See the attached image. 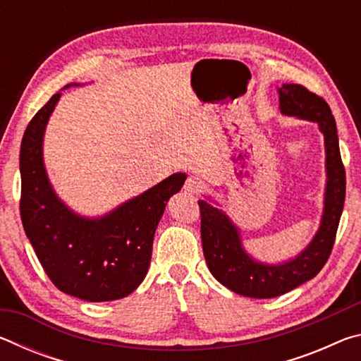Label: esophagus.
<instances>
[{"label":"esophagus","mask_w":361,"mask_h":361,"mask_svg":"<svg viewBox=\"0 0 361 361\" xmlns=\"http://www.w3.org/2000/svg\"><path fill=\"white\" fill-rule=\"evenodd\" d=\"M200 188H202V180L199 178V176H188V180L185 181V186H183V189H185L186 192L189 194H195L200 191Z\"/></svg>","instance_id":"obj_1"}]
</instances>
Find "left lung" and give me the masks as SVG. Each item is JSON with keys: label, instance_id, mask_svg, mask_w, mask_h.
<instances>
[{"label": "left lung", "instance_id": "obj_1", "mask_svg": "<svg viewBox=\"0 0 361 361\" xmlns=\"http://www.w3.org/2000/svg\"><path fill=\"white\" fill-rule=\"evenodd\" d=\"M280 113L317 122L325 140L326 186L319 231L295 258L269 264L255 259L242 243L240 229L212 197L200 199V235L209 271L219 283L237 295L267 299L288 293L314 279L325 266L334 245L336 231L344 209L345 170L341 161L336 121L328 103L299 84L277 87Z\"/></svg>", "mask_w": 361, "mask_h": 361}]
</instances>
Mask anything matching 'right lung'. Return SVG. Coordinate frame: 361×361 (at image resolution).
<instances>
[{
    "mask_svg": "<svg viewBox=\"0 0 361 361\" xmlns=\"http://www.w3.org/2000/svg\"><path fill=\"white\" fill-rule=\"evenodd\" d=\"M71 85L68 84L63 89ZM62 89V90H63ZM59 92L30 121L20 145V216L47 277L60 291L89 302L129 296L148 274L152 239L169 199L183 188L176 172L102 216L73 212L49 181L42 142Z\"/></svg>",
    "mask_w": 361,
    "mask_h": 361,
    "instance_id": "add662e5",
    "label": "right lung"
}]
</instances>
